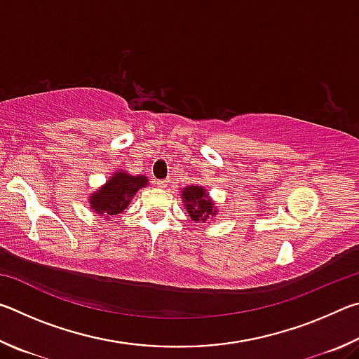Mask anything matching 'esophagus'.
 I'll use <instances>...</instances> for the list:
<instances>
[{
    "mask_svg": "<svg viewBox=\"0 0 359 359\" xmlns=\"http://www.w3.org/2000/svg\"><path fill=\"white\" fill-rule=\"evenodd\" d=\"M169 182L166 179H154V185L158 188H166Z\"/></svg>",
    "mask_w": 359,
    "mask_h": 359,
    "instance_id": "obj_1",
    "label": "esophagus"
}]
</instances>
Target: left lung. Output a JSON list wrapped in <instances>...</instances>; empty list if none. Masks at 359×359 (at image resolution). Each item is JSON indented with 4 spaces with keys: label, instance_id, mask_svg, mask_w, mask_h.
<instances>
[{
    "label": "left lung",
    "instance_id": "1",
    "mask_svg": "<svg viewBox=\"0 0 359 359\" xmlns=\"http://www.w3.org/2000/svg\"><path fill=\"white\" fill-rule=\"evenodd\" d=\"M182 201L188 210V215L194 222H208L212 215L217 214L215 204L209 198L205 188L201 185L185 187L182 191Z\"/></svg>",
    "mask_w": 359,
    "mask_h": 359
}]
</instances>
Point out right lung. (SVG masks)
<instances>
[{"instance_id":"add662e5","label":"right lung","mask_w":359,"mask_h":359,"mask_svg":"<svg viewBox=\"0 0 359 359\" xmlns=\"http://www.w3.org/2000/svg\"><path fill=\"white\" fill-rule=\"evenodd\" d=\"M147 184L145 175H131L125 171L114 172L106 184L90 196V208L102 217L117 215L128 208L137 190Z\"/></svg>"}]
</instances>
